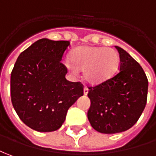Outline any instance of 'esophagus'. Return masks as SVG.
Returning a JSON list of instances; mask_svg holds the SVG:
<instances>
[{
  "label": "esophagus",
  "instance_id": "34e87169",
  "mask_svg": "<svg viewBox=\"0 0 156 156\" xmlns=\"http://www.w3.org/2000/svg\"><path fill=\"white\" fill-rule=\"evenodd\" d=\"M84 95H87V93H88V88H87V87H84Z\"/></svg>",
  "mask_w": 156,
  "mask_h": 156
}]
</instances>
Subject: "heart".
Wrapping results in <instances>:
<instances>
[{
    "mask_svg": "<svg viewBox=\"0 0 156 156\" xmlns=\"http://www.w3.org/2000/svg\"><path fill=\"white\" fill-rule=\"evenodd\" d=\"M70 62L65 66L71 73L83 70V77L90 84L98 85L110 79L116 72L119 56L112 48L82 46L70 54Z\"/></svg>",
    "mask_w": 156,
    "mask_h": 156,
    "instance_id": "b5f03b06",
    "label": "heart"
}]
</instances>
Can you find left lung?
Masks as SVG:
<instances>
[{"instance_id":"8db88e82","label":"left lung","mask_w":156,"mask_h":156,"mask_svg":"<svg viewBox=\"0 0 156 156\" xmlns=\"http://www.w3.org/2000/svg\"><path fill=\"white\" fill-rule=\"evenodd\" d=\"M120 71L108 80L88 87L90 124L101 133L125 132L136 123L145 108L148 79L140 64L122 48Z\"/></svg>"}]
</instances>
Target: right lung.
Here are the masks:
<instances>
[{"instance_id": "add662e5", "label": "right lung", "mask_w": 156, "mask_h": 156, "mask_svg": "<svg viewBox=\"0 0 156 156\" xmlns=\"http://www.w3.org/2000/svg\"><path fill=\"white\" fill-rule=\"evenodd\" d=\"M68 41L38 40L20 53L11 73V99L20 120L37 132L61 127L83 85L66 80L61 63Z\"/></svg>"}]
</instances>
